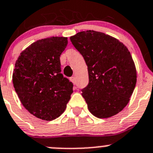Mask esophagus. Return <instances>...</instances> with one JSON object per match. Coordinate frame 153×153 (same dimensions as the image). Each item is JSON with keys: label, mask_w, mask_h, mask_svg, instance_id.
<instances>
[{"label": "esophagus", "mask_w": 153, "mask_h": 153, "mask_svg": "<svg viewBox=\"0 0 153 153\" xmlns=\"http://www.w3.org/2000/svg\"><path fill=\"white\" fill-rule=\"evenodd\" d=\"M70 81H72V82L74 84H75V82H76V80H75V77H71V78H70Z\"/></svg>", "instance_id": "esophagus-1"}]
</instances>
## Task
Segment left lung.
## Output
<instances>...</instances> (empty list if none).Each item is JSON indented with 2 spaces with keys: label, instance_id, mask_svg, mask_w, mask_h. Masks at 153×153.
Here are the masks:
<instances>
[{
  "label": "left lung",
  "instance_id": "8db88e82",
  "mask_svg": "<svg viewBox=\"0 0 153 153\" xmlns=\"http://www.w3.org/2000/svg\"><path fill=\"white\" fill-rule=\"evenodd\" d=\"M70 41L87 65L89 83L81 91L89 112L100 118L118 114L136 84L130 52L118 40L93 30L78 32Z\"/></svg>",
  "mask_w": 153,
  "mask_h": 153
}]
</instances>
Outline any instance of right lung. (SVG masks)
<instances>
[{
    "label": "right lung",
    "mask_w": 153,
    "mask_h": 153,
    "mask_svg": "<svg viewBox=\"0 0 153 153\" xmlns=\"http://www.w3.org/2000/svg\"><path fill=\"white\" fill-rule=\"evenodd\" d=\"M67 43L64 37L38 40L23 51L15 63V92L24 107L40 119L59 117L73 92V84L62 75L60 61Z\"/></svg>",
    "instance_id": "right-lung-1"
}]
</instances>
